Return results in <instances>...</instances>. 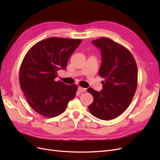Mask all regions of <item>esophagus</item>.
I'll return each instance as SVG.
<instances>
[{"mask_svg":"<svg viewBox=\"0 0 160 160\" xmlns=\"http://www.w3.org/2000/svg\"><path fill=\"white\" fill-rule=\"evenodd\" d=\"M78 90H79L80 92H85V91H86V89H85V88H81V87H79V88H78Z\"/></svg>","mask_w":160,"mask_h":160,"instance_id":"obj_1","label":"esophagus"}]
</instances>
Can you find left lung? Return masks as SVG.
Listing matches in <instances>:
<instances>
[{"label":"left lung","mask_w":160,"mask_h":160,"mask_svg":"<svg viewBox=\"0 0 160 160\" xmlns=\"http://www.w3.org/2000/svg\"><path fill=\"white\" fill-rule=\"evenodd\" d=\"M91 42L101 51L99 75L105 80L101 91L88 89L93 97L89 110L98 119H113L126 110L133 99L138 85L136 62L126 48L108 38Z\"/></svg>","instance_id":"1"}]
</instances>
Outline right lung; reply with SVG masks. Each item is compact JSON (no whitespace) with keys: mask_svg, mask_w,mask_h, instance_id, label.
I'll return each instance as SVG.
<instances>
[{"mask_svg":"<svg viewBox=\"0 0 160 160\" xmlns=\"http://www.w3.org/2000/svg\"><path fill=\"white\" fill-rule=\"evenodd\" d=\"M80 39L51 37L33 45L22 62L21 88L31 107L47 118L59 115L76 95L77 86L55 81L57 71L66 69Z\"/></svg>","mask_w":160,"mask_h":160,"instance_id":"right-lung-1","label":"right lung"}]
</instances>
